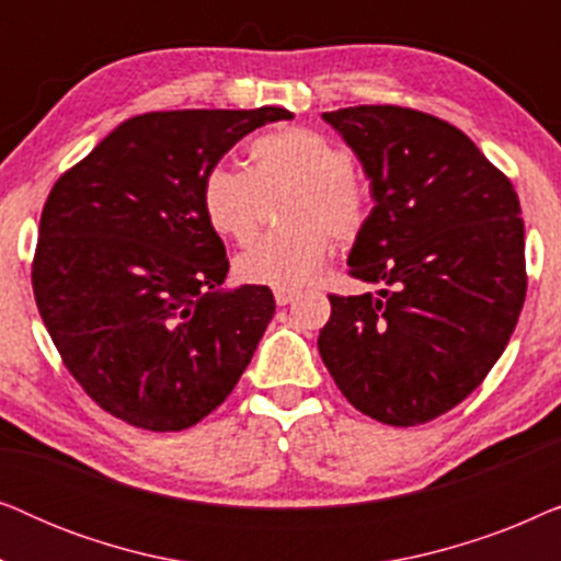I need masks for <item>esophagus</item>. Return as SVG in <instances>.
Wrapping results in <instances>:
<instances>
[{"instance_id": "obj_1", "label": "esophagus", "mask_w": 561, "mask_h": 561, "mask_svg": "<svg viewBox=\"0 0 561 561\" xmlns=\"http://www.w3.org/2000/svg\"><path fill=\"white\" fill-rule=\"evenodd\" d=\"M273 296H275V304H278V306H288L298 296V290H294V288H275Z\"/></svg>"}]
</instances>
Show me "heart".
<instances>
[{
	"label": "heart",
	"instance_id": "obj_1",
	"mask_svg": "<svg viewBox=\"0 0 561 561\" xmlns=\"http://www.w3.org/2000/svg\"><path fill=\"white\" fill-rule=\"evenodd\" d=\"M250 171L211 165L202 179L206 225L234 242L257 232L265 191L294 186L283 221L288 227L260 237L234 260L244 283L296 288L317 278L332 255V234L352 242L370 219V198L355 175L350 150L309 127H280L255 137L248 148Z\"/></svg>",
	"mask_w": 561,
	"mask_h": 561
}]
</instances>
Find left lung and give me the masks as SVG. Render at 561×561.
Segmentation results:
<instances>
[{
    "label": "left lung",
    "instance_id": "1",
    "mask_svg": "<svg viewBox=\"0 0 561 561\" xmlns=\"http://www.w3.org/2000/svg\"><path fill=\"white\" fill-rule=\"evenodd\" d=\"M375 206L350 273L378 296H329L319 352L342 396L390 426L462 403L503 355L526 298L513 183L449 122L405 106L324 112Z\"/></svg>",
    "mask_w": 561,
    "mask_h": 561
}]
</instances>
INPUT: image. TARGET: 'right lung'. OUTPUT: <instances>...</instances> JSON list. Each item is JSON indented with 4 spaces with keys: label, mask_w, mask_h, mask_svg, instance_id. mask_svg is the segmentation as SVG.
<instances>
[{
    "label": "right lung",
    "mask_w": 561,
    "mask_h": 561,
    "mask_svg": "<svg viewBox=\"0 0 561 561\" xmlns=\"http://www.w3.org/2000/svg\"><path fill=\"white\" fill-rule=\"evenodd\" d=\"M283 106L148 112L53 186L33 290L81 388L127 424L181 432L225 403L275 313L267 286L227 290L202 179Z\"/></svg>",
    "instance_id": "right-lung-1"
}]
</instances>
